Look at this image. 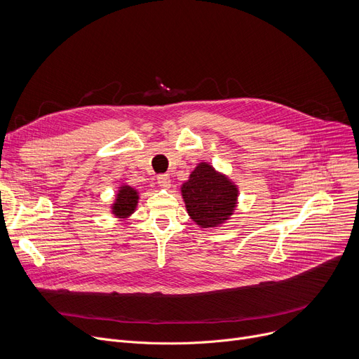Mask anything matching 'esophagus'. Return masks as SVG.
I'll return each mask as SVG.
<instances>
[{"instance_id": "obj_1", "label": "esophagus", "mask_w": 359, "mask_h": 359, "mask_svg": "<svg viewBox=\"0 0 359 359\" xmlns=\"http://www.w3.org/2000/svg\"><path fill=\"white\" fill-rule=\"evenodd\" d=\"M157 183L161 186V187H164V189H167V187H170V176L168 175H158L157 176Z\"/></svg>"}]
</instances>
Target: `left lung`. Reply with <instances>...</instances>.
Listing matches in <instances>:
<instances>
[{"mask_svg":"<svg viewBox=\"0 0 359 359\" xmlns=\"http://www.w3.org/2000/svg\"><path fill=\"white\" fill-rule=\"evenodd\" d=\"M187 214L202 229H214L233 214L238 191L237 186L217 173L208 163H201L182 186Z\"/></svg>","mask_w":359,"mask_h":359,"instance_id":"obj_1","label":"left lung"}]
</instances>
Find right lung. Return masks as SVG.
<instances>
[{
  "instance_id": "1",
  "label": "right lung",
  "mask_w": 359,
  "mask_h": 359,
  "mask_svg": "<svg viewBox=\"0 0 359 359\" xmlns=\"http://www.w3.org/2000/svg\"><path fill=\"white\" fill-rule=\"evenodd\" d=\"M137 203H138V192L134 189V187L123 184L116 195L115 203L111 205V212L119 218H126L135 211Z\"/></svg>"
}]
</instances>
